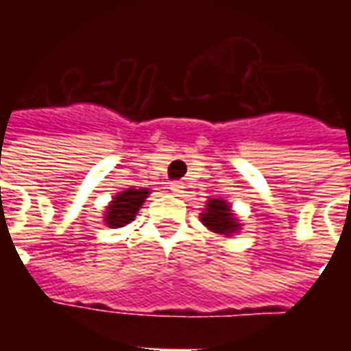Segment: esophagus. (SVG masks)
<instances>
[{"mask_svg": "<svg viewBox=\"0 0 351 351\" xmlns=\"http://www.w3.org/2000/svg\"><path fill=\"white\" fill-rule=\"evenodd\" d=\"M171 191H173V193H182L184 184L182 182H171Z\"/></svg>", "mask_w": 351, "mask_h": 351, "instance_id": "obj_1", "label": "esophagus"}]
</instances>
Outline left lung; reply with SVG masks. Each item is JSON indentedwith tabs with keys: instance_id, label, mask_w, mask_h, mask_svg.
Returning <instances> with one entry per match:
<instances>
[{
	"instance_id": "1",
	"label": "left lung",
	"mask_w": 351,
	"mask_h": 351,
	"mask_svg": "<svg viewBox=\"0 0 351 351\" xmlns=\"http://www.w3.org/2000/svg\"><path fill=\"white\" fill-rule=\"evenodd\" d=\"M199 218H201L203 226L208 231H213L216 235L228 237V239L237 235L243 229V223H241L239 216L233 210L231 203H228L226 199L221 197L208 199Z\"/></svg>"
}]
</instances>
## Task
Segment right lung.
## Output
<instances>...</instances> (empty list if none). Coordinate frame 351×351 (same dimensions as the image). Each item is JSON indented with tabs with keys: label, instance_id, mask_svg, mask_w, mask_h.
<instances>
[{
	"label": "right lung",
	"instance_id": "obj_1",
	"mask_svg": "<svg viewBox=\"0 0 351 351\" xmlns=\"http://www.w3.org/2000/svg\"><path fill=\"white\" fill-rule=\"evenodd\" d=\"M148 195H150L148 188L137 190L135 186L123 191H118L112 197V201L105 206V213H103V221L107 223V228L116 229L131 223L135 220L138 208L143 206Z\"/></svg>",
	"mask_w": 351,
	"mask_h": 351
}]
</instances>
